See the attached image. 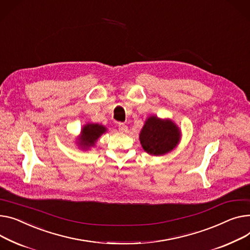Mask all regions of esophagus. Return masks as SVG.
<instances>
[{
  "instance_id": "34e87169",
  "label": "esophagus",
  "mask_w": 250,
  "mask_h": 250,
  "mask_svg": "<svg viewBox=\"0 0 250 250\" xmlns=\"http://www.w3.org/2000/svg\"><path fill=\"white\" fill-rule=\"evenodd\" d=\"M119 129H120L121 132H126L127 131V126L125 124L120 123L119 124Z\"/></svg>"
}]
</instances>
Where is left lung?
Segmentation results:
<instances>
[{"mask_svg": "<svg viewBox=\"0 0 250 250\" xmlns=\"http://www.w3.org/2000/svg\"><path fill=\"white\" fill-rule=\"evenodd\" d=\"M181 130L171 120L152 115L146 119L140 134V142L147 154L162 156L171 152L179 144Z\"/></svg>", "mask_w": 250, "mask_h": 250, "instance_id": "8db88e82", "label": "left lung"}]
</instances>
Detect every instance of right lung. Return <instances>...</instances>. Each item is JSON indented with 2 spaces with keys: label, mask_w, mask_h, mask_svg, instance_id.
<instances>
[{
  "label": "right lung",
  "mask_w": 250,
  "mask_h": 250,
  "mask_svg": "<svg viewBox=\"0 0 250 250\" xmlns=\"http://www.w3.org/2000/svg\"><path fill=\"white\" fill-rule=\"evenodd\" d=\"M106 131V127L98 124H87L83 125L80 137L78 138V146L82 149H88L95 146L96 141Z\"/></svg>",
  "instance_id": "right-lung-1"
}]
</instances>
